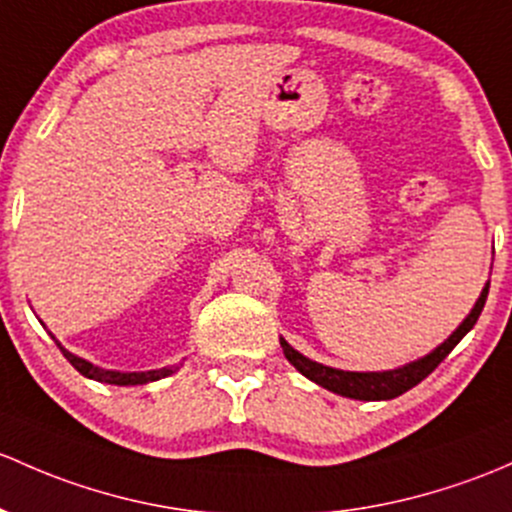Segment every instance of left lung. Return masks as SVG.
Here are the masks:
<instances>
[{
    "instance_id": "8db88e82",
    "label": "left lung",
    "mask_w": 512,
    "mask_h": 512,
    "mask_svg": "<svg viewBox=\"0 0 512 512\" xmlns=\"http://www.w3.org/2000/svg\"><path fill=\"white\" fill-rule=\"evenodd\" d=\"M488 287H491V282L483 287L481 297H478L476 304H473L471 314L461 321V326L456 328V331L451 333V336L446 338L441 346L434 348L429 355H424V358L414 360V363H407V365H402V368H395V370H383V373H351V370L328 368V365L316 363V360H309L306 355L294 351V348L289 346L284 338H279V343H282V351H284V355H287L289 363H292L294 368L304 375V378L314 380L316 385L326 387V390L336 392V395L353 397V400H368V402L370 400H392V397L402 395V392L412 390L414 385L422 383V380L427 378L434 368H437L441 360L454 351L456 343H459L461 338H464L466 333L476 326L478 316H481V311H483V304H486Z\"/></svg>"
}]
</instances>
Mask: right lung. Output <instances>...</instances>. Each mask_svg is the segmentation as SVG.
Listing matches in <instances>:
<instances>
[{"instance_id": "add662e5", "label": "right lung", "mask_w": 512, "mask_h": 512, "mask_svg": "<svg viewBox=\"0 0 512 512\" xmlns=\"http://www.w3.org/2000/svg\"><path fill=\"white\" fill-rule=\"evenodd\" d=\"M56 346L61 348V353L66 355L68 363H71L80 375H85V378H90V380H98V383H107V385H147V383H154V380H161V378H166V375L174 373V368L147 370V373H120V370H105V368H98V365L88 363V360L78 358V355H73L71 351H66V348H63L58 341H56Z\"/></svg>"}]
</instances>
